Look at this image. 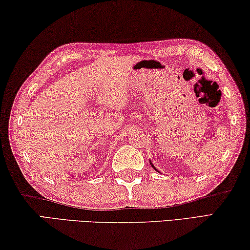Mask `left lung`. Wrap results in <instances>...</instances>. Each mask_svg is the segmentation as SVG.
Instances as JSON below:
<instances>
[{
    "mask_svg": "<svg viewBox=\"0 0 250 250\" xmlns=\"http://www.w3.org/2000/svg\"><path fill=\"white\" fill-rule=\"evenodd\" d=\"M150 165H151V166H152V168H153L154 170H157V169H156V167H154V166H153V165L151 164V161H150ZM157 171H158V170H157ZM158 172H159V171H158Z\"/></svg>",
    "mask_w": 250,
    "mask_h": 250,
    "instance_id": "left-lung-1",
    "label": "left lung"
}]
</instances>
